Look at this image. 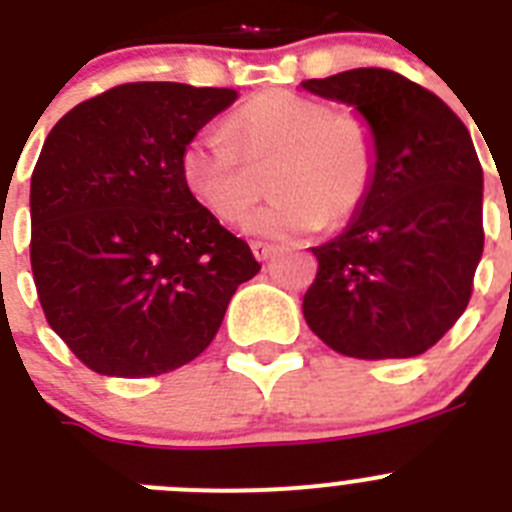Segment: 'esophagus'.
<instances>
[{
    "mask_svg": "<svg viewBox=\"0 0 512 512\" xmlns=\"http://www.w3.org/2000/svg\"><path fill=\"white\" fill-rule=\"evenodd\" d=\"M251 251H253V256H256V259L266 261V259H271V256H274V251H277V246H274V243L253 241V243H251Z\"/></svg>",
    "mask_w": 512,
    "mask_h": 512,
    "instance_id": "obj_1",
    "label": "esophagus"
}]
</instances>
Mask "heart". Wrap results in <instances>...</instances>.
<instances>
[{"label":"heart","mask_w":512,"mask_h":512,"mask_svg":"<svg viewBox=\"0 0 512 512\" xmlns=\"http://www.w3.org/2000/svg\"><path fill=\"white\" fill-rule=\"evenodd\" d=\"M379 146L372 122L359 112L289 89H269L205 128L184 146L179 174L192 200L225 225H238L259 200L257 171L271 166L277 194L248 220V230L295 238L338 225L372 192Z\"/></svg>","instance_id":"obj_1"}]
</instances>
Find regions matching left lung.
Wrapping results in <instances>:
<instances>
[{"mask_svg":"<svg viewBox=\"0 0 512 512\" xmlns=\"http://www.w3.org/2000/svg\"><path fill=\"white\" fill-rule=\"evenodd\" d=\"M302 87L354 104L379 146L354 223L312 248L318 274L302 300L307 325L354 359L425 354L467 310L485 248L482 166L467 125L390 69H351Z\"/></svg>","mask_w":512,"mask_h":512,"instance_id":"obj_1","label":"left lung"}]
</instances>
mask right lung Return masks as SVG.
Returning <instances> with one entry per match:
<instances>
[{
    "mask_svg": "<svg viewBox=\"0 0 512 512\" xmlns=\"http://www.w3.org/2000/svg\"><path fill=\"white\" fill-rule=\"evenodd\" d=\"M235 89L120 84L48 133L30 184V266L45 320L107 377H158L205 351L261 264L192 200L184 146Z\"/></svg>",
    "mask_w": 512,
    "mask_h": 512,
    "instance_id": "obj_1",
    "label": "right lung"
}]
</instances>
